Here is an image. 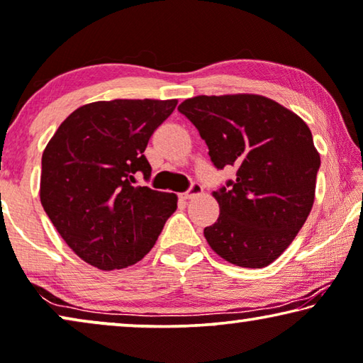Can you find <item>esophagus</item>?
Instances as JSON below:
<instances>
[{"instance_id": "esophagus-1", "label": "esophagus", "mask_w": 363, "mask_h": 363, "mask_svg": "<svg viewBox=\"0 0 363 363\" xmlns=\"http://www.w3.org/2000/svg\"><path fill=\"white\" fill-rule=\"evenodd\" d=\"M202 191H203V187L200 186L199 182H192L191 187H189L187 191L184 192V199H194V197H197V196H200V194H202Z\"/></svg>"}]
</instances>
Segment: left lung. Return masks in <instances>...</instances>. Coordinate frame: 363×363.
<instances>
[{
    "label": "left lung",
    "mask_w": 363,
    "mask_h": 363,
    "mask_svg": "<svg viewBox=\"0 0 363 363\" xmlns=\"http://www.w3.org/2000/svg\"><path fill=\"white\" fill-rule=\"evenodd\" d=\"M177 111L199 130L216 169L236 167V179L213 192L220 216L203 230L205 240L235 266H269L295 240L315 202L321 160L310 128L257 94L197 96Z\"/></svg>",
    "instance_id": "left-lung-1"
}]
</instances>
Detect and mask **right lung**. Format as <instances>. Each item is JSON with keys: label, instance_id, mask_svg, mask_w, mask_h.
Masks as SVG:
<instances>
[{"label": "right lung", "instance_id": "add662e5", "mask_svg": "<svg viewBox=\"0 0 363 363\" xmlns=\"http://www.w3.org/2000/svg\"><path fill=\"white\" fill-rule=\"evenodd\" d=\"M177 101L113 99L69 113L42 155L40 202L65 242L101 270L150 252L177 208L176 194L135 186L150 179L143 151Z\"/></svg>", "mask_w": 363, "mask_h": 363}]
</instances>
